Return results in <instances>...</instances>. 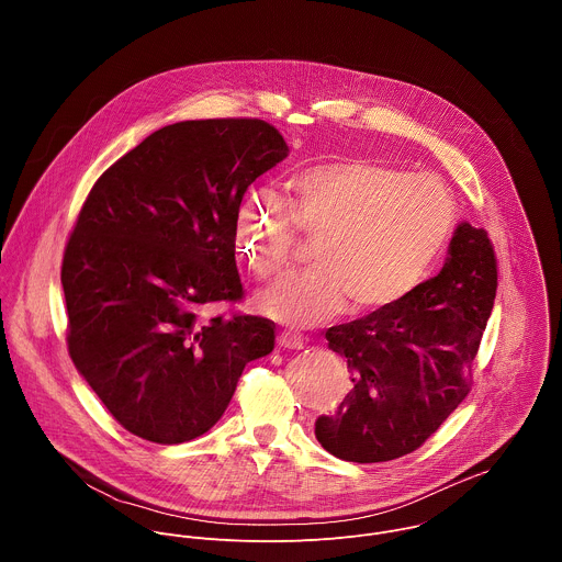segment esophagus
<instances>
[{
    "label": "esophagus",
    "instance_id": "obj_1",
    "mask_svg": "<svg viewBox=\"0 0 562 562\" xmlns=\"http://www.w3.org/2000/svg\"><path fill=\"white\" fill-rule=\"evenodd\" d=\"M277 342H279V347H283V349H292V351H301V349H305V338H303V336H299V334H294V331H283V334H279Z\"/></svg>",
    "mask_w": 562,
    "mask_h": 562
}]
</instances>
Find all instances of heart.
Here are the masks:
<instances>
[{
  "label": "heart",
  "mask_w": 562,
  "mask_h": 562,
  "mask_svg": "<svg viewBox=\"0 0 562 562\" xmlns=\"http://www.w3.org/2000/svg\"><path fill=\"white\" fill-rule=\"evenodd\" d=\"M292 209L252 193L237 213V250L257 279L285 274L296 226L316 239V266L259 294V310L290 327L373 314L428 274L454 226V202L432 176L380 160L345 158L292 180Z\"/></svg>",
  "instance_id": "b5f03b06"
}]
</instances>
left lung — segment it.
<instances>
[{
  "mask_svg": "<svg viewBox=\"0 0 562 562\" xmlns=\"http://www.w3.org/2000/svg\"><path fill=\"white\" fill-rule=\"evenodd\" d=\"M496 296V259L483 228L457 224L437 277L395 305L329 327L351 391L316 419L338 459L391 461L419 448L470 393V369Z\"/></svg>",
  "mask_w": 562,
  "mask_h": 562,
  "instance_id": "obj_1",
  "label": "left lung"
}]
</instances>
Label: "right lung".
<instances>
[{"label":"right lung","instance_id":"right-lung-1","mask_svg":"<svg viewBox=\"0 0 562 562\" xmlns=\"http://www.w3.org/2000/svg\"><path fill=\"white\" fill-rule=\"evenodd\" d=\"M290 154L257 119L167 125L92 187L61 283L77 371L130 432L204 435L244 367L274 349V323L204 310L244 296L235 226L246 189Z\"/></svg>","mask_w":562,"mask_h":562}]
</instances>
